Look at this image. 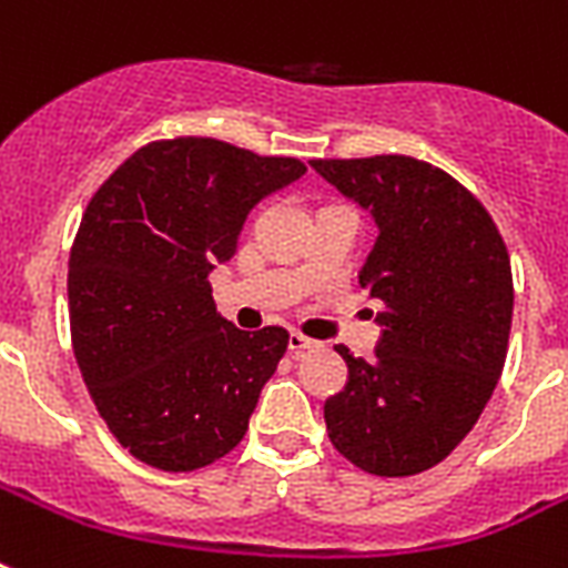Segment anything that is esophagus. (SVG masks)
<instances>
[{"mask_svg":"<svg viewBox=\"0 0 568 568\" xmlns=\"http://www.w3.org/2000/svg\"><path fill=\"white\" fill-rule=\"evenodd\" d=\"M318 342H315V338H310V336H303V333H292V336H288V351H292V354H306V351H318Z\"/></svg>","mask_w":568,"mask_h":568,"instance_id":"esophagus-1","label":"esophagus"}]
</instances>
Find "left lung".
<instances>
[{
    "label": "left lung",
    "mask_w": 568,
    "mask_h": 568,
    "mask_svg": "<svg viewBox=\"0 0 568 568\" xmlns=\"http://www.w3.org/2000/svg\"><path fill=\"white\" fill-rule=\"evenodd\" d=\"M312 168L379 226L359 285L383 303V338L372 363L336 347L347 386L324 404L327 436L368 475H418L466 439L498 386L510 253L484 203L436 164L368 155Z\"/></svg>",
    "instance_id": "obj_1"
}]
</instances>
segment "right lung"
I'll return each mask as SVG.
<instances>
[{
    "instance_id": "1",
    "label": "right lung",
    "mask_w": 568,
    "mask_h": 568,
    "mask_svg": "<svg viewBox=\"0 0 568 568\" xmlns=\"http://www.w3.org/2000/svg\"><path fill=\"white\" fill-rule=\"evenodd\" d=\"M306 164L217 138L135 150L84 209L70 250V338L111 436L162 471L226 457L247 433L288 329L232 327L205 276L239 250L250 209Z\"/></svg>"
}]
</instances>
